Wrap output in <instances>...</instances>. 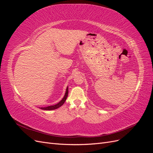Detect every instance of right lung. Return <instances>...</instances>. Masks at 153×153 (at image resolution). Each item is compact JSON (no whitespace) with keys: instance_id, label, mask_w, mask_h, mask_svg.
Here are the masks:
<instances>
[{"instance_id":"right-lung-1","label":"right lung","mask_w":153,"mask_h":153,"mask_svg":"<svg viewBox=\"0 0 153 153\" xmlns=\"http://www.w3.org/2000/svg\"><path fill=\"white\" fill-rule=\"evenodd\" d=\"M68 96V86L66 87L65 94H64L63 98L61 101H60L58 103L55 104V105H53L45 106V107H39V108L41 109L44 110H52L57 109V108H58L59 107H61V106L64 103V102H65L66 99H67Z\"/></svg>"}]
</instances>
